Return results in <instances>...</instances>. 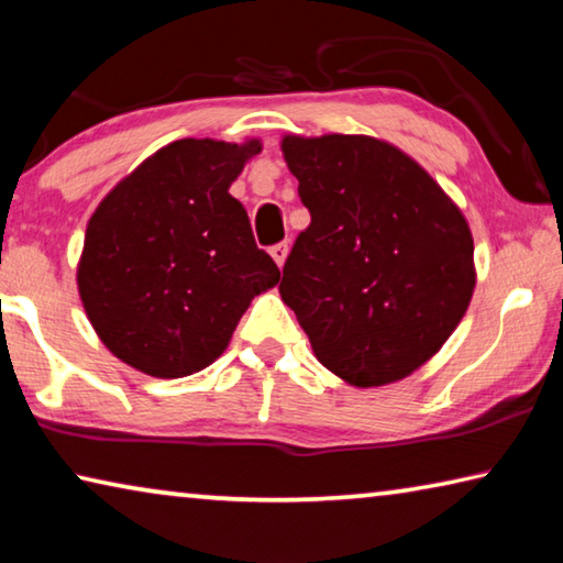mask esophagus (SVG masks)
I'll list each match as a JSON object with an SVG mask.
<instances>
[{
    "label": "esophagus",
    "instance_id": "esophagus-1",
    "mask_svg": "<svg viewBox=\"0 0 563 563\" xmlns=\"http://www.w3.org/2000/svg\"><path fill=\"white\" fill-rule=\"evenodd\" d=\"M288 251H290V245L288 243H275L273 247H271V255H273V261L275 263H278L280 265V268H283V263H285V258H288Z\"/></svg>",
    "mask_w": 563,
    "mask_h": 563
}]
</instances>
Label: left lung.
<instances>
[{
	"label": "left lung",
	"instance_id": "1",
	"mask_svg": "<svg viewBox=\"0 0 563 563\" xmlns=\"http://www.w3.org/2000/svg\"><path fill=\"white\" fill-rule=\"evenodd\" d=\"M310 225L285 261L280 298L312 352L355 387L397 383L460 325L476 273L460 208L387 141L285 136Z\"/></svg>",
	"mask_w": 563,
	"mask_h": 563
}]
</instances>
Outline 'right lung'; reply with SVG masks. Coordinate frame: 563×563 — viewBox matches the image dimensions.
<instances>
[{"mask_svg": "<svg viewBox=\"0 0 563 563\" xmlns=\"http://www.w3.org/2000/svg\"><path fill=\"white\" fill-rule=\"evenodd\" d=\"M255 154V139L174 141L93 211L76 283L97 335L126 365L164 379L198 373L280 280L228 194Z\"/></svg>", "mask_w": 563, "mask_h": 563, "instance_id": "right-lung-1", "label": "right lung"}]
</instances>
